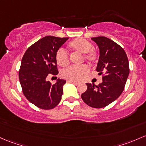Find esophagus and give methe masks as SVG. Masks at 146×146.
Segmentation results:
<instances>
[{
    "label": "esophagus",
    "mask_w": 146,
    "mask_h": 146,
    "mask_svg": "<svg viewBox=\"0 0 146 146\" xmlns=\"http://www.w3.org/2000/svg\"><path fill=\"white\" fill-rule=\"evenodd\" d=\"M68 82H70V83H73V84H78V82H77V81H73V80H68L67 81Z\"/></svg>",
    "instance_id": "obj_1"
}]
</instances>
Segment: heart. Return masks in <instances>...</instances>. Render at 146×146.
<instances>
[{"mask_svg": "<svg viewBox=\"0 0 146 146\" xmlns=\"http://www.w3.org/2000/svg\"><path fill=\"white\" fill-rule=\"evenodd\" d=\"M68 47L72 50L83 54V59L89 63H94L98 60V53L92 48V44L88 40L82 38H77L68 44ZM56 61L60 66H66L69 63L68 55L64 49H60L56 52ZM89 67L85 64L80 66H71L62 72L64 78L70 80H77L89 72Z\"/></svg>", "mask_w": 146, "mask_h": 146, "instance_id": "obj_1", "label": "heart"}]
</instances>
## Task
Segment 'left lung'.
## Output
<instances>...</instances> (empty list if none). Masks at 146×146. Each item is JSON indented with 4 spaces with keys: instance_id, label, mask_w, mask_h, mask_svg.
Returning a JSON list of instances; mask_svg holds the SVG:
<instances>
[{
    "instance_id": "8db88e82",
    "label": "left lung",
    "mask_w": 146,
    "mask_h": 146,
    "mask_svg": "<svg viewBox=\"0 0 146 146\" xmlns=\"http://www.w3.org/2000/svg\"><path fill=\"white\" fill-rule=\"evenodd\" d=\"M98 46L99 56L96 70L105 73L98 85L86 83L87 89L81 95L87 105L102 108L116 100L124 90L129 76V62L125 52L119 45L105 36L91 38Z\"/></svg>"
}]
</instances>
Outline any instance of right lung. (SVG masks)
<instances>
[{"mask_svg":"<svg viewBox=\"0 0 146 146\" xmlns=\"http://www.w3.org/2000/svg\"><path fill=\"white\" fill-rule=\"evenodd\" d=\"M68 37L46 36L27 49L19 72V78L25 98L42 110H51L60 103L66 80H57L52 84L46 80L48 74H58L56 52Z\"/></svg>","mask_w":146,"mask_h":146,"instance_id":"add662e5","label":"right lung"}]
</instances>
